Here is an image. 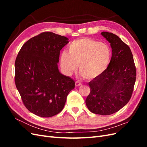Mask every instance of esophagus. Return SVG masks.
<instances>
[{"mask_svg": "<svg viewBox=\"0 0 147 147\" xmlns=\"http://www.w3.org/2000/svg\"><path fill=\"white\" fill-rule=\"evenodd\" d=\"M82 84V83L80 82V81H78V80H77V81H76L75 82V86H80Z\"/></svg>", "mask_w": 147, "mask_h": 147, "instance_id": "esophagus-1", "label": "esophagus"}]
</instances>
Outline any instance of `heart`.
<instances>
[{
	"label": "heart",
	"mask_w": 147,
	"mask_h": 147,
	"mask_svg": "<svg viewBox=\"0 0 147 147\" xmlns=\"http://www.w3.org/2000/svg\"><path fill=\"white\" fill-rule=\"evenodd\" d=\"M112 57L110 48L105 43L91 38L73 41L68 47V52L63 51L60 56V65L67 74L77 69L86 79L98 76L107 68Z\"/></svg>",
	"instance_id": "1"
}]
</instances>
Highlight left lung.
Masks as SVG:
<instances>
[{
  "instance_id": "1",
  "label": "left lung",
  "mask_w": 147,
  "mask_h": 147,
  "mask_svg": "<svg viewBox=\"0 0 147 147\" xmlns=\"http://www.w3.org/2000/svg\"><path fill=\"white\" fill-rule=\"evenodd\" d=\"M101 34L110 43L112 58L104 72L89 82L90 93L86 104L93 113L109 115L129 101L136 80V68L127 45L113 33Z\"/></svg>"
}]
</instances>
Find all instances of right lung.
<instances>
[{
    "label": "right lung",
    "mask_w": 147,
    "mask_h": 147,
    "mask_svg": "<svg viewBox=\"0 0 147 147\" xmlns=\"http://www.w3.org/2000/svg\"><path fill=\"white\" fill-rule=\"evenodd\" d=\"M68 38L44 32L30 38L15 60V82L24 106L32 113L51 117L63 109L75 82L57 68L60 51Z\"/></svg>",
    "instance_id": "1"
}]
</instances>
